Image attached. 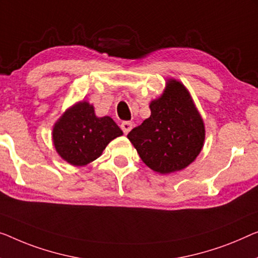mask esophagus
<instances>
[{
  "label": "esophagus",
  "mask_w": 258,
  "mask_h": 258,
  "mask_svg": "<svg viewBox=\"0 0 258 258\" xmlns=\"http://www.w3.org/2000/svg\"><path fill=\"white\" fill-rule=\"evenodd\" d=\"M120 127L122 130V132H124V134H127L131 130H132L133 127V124L131 121H122Z\"/></svg>",
  "instance_id": "obj_1"
}]
</instances>
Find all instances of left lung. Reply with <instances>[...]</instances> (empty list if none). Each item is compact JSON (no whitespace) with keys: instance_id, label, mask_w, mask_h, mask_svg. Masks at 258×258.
Returning <instances> with one entry per match:
<instances>
[{"instance_id":"8db88e82","label":"left lung","mask_w":258,"mask_h":258,"mask_svg":"<svg viewBox=\"0 0 258 258\" xmlns=\"http://www.w3.org/2000/svg\"><path fill=\"white\" fill-rule=\"evenodd\" d=\"M149 109L151 117L131 131L128 140L152 170L163 175L183 170L205 141V124L189 90L180 81L168 79Z\"/></svg>"}]
</instances>
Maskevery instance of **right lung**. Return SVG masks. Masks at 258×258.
I'll return each mask as SVG.
<instances>
[{"mask_svg": "<svg viewBox=\"0 0 258 258\" xmlns=\"http://www.w3.org/2000/svg\"><path fill=\"white\" fill-rule=\"evenodd\" d=\"M122 131L113 119L97 117L94 105L81 101L64 111L53 125L52 140L61 159L83 167L98 159L103 151Z\"/></svg>", "mask_w": 258, "mask_h": 258, "instance_id": "obj_1", "label": "right lung"}]
</instances>
